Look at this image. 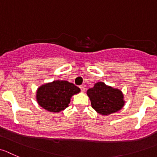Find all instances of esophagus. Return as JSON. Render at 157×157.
Wrapping results in <instances>:
<instances>
[{
  "label": "esophagus",
  "instance_id": "esophagus-1",
  "mask_svg": "<svg viewBox=\"0 0 157 157\" xmlns=\"http://www.w3.org/2000/svg\"><path fill=\"white\" fill-rule=\"evenodd\" d=\"M80 90H81L82 92H83V91H84V90H85V87H84V86H83V85L80 86Z\"/></svg>",
  "mask_w": 157,
  "mask_h": 157
}]
</instances>
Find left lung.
<instances>
[{"instance_id": "1", "label": "left lung", "mask_w": 157, "mask_h": 157, "mask_svg": "<svg viewBox=\"0 0 157 157\" xmlns=\"http://www.w3.org/2000/svg\"><path fill=\"white\" fill-rule=\"evenodd\" d=\"M91 106L98 113L108 115L121 109L125 101L123 94L118 89L107 86L103 82L95 83L87 92Z\"/></svg>"}]
</instances>
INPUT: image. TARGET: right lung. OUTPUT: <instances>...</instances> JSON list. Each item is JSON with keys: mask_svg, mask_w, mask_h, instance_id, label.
I'll return each instance as SVG.
<instances>
[{"mask_svg": "<svg viewBox=\"0 0 157 157\" xmlns=\"http://www.w3.org/2000/svg\"><path fill=\"white\" fill-rule=\"evenodd\" d=\"M80 88L66 80H55L41 86L37 90L36 99L44 109L59 112L68 107L70 98L79 93Z\"/></svg>", "mask_w": 157, "mask_h": 157, "instance_id": "obj_1", "label": "right lung"}]
</instances>
